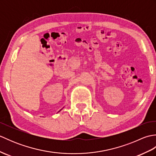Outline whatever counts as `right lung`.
I'll return each mask as SVG.
<instances>
[{
	"label": "right lung",
	"mask_w": 156,
	"mask_h": 156,
	"mask_svg": "<svg viewBox=\"0 0 156 156\" xmlns=\"http://www.w3.org/2000/svg\"><path fill=\"white\" fill-rule=\"evenodd\" d=\"M61 110H62V109H61ZM61 110H60V111H61Z\"/></svg>",
	"instance_id": "right-lung-1"
}]
</instances>
